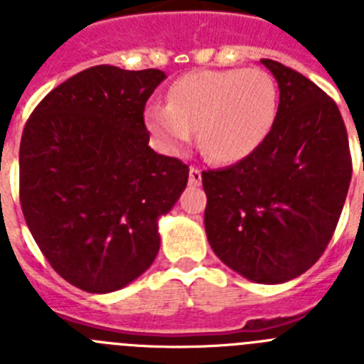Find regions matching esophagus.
I'll use <instances>...</instances> for the list:
<instances>
[{"instance_id":"34e87169","label":"esophagus","mask_w":364,"mask_h":364,"mask_svg":"<svg viewBox=\"0 0 364 364\" xmlns=\"http://www.w3.org/2000/svg\"><path fill=\"white\" fill-rule=\"evenodd\" d=\"M202 173L198 167H189V186H200Z\"/></svg>"}]
</instances>
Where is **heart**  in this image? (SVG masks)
I'll list each match as a JSON object with an SVG mask.
<instances>
[{
	"label": "heart",
	"mask_w": 364,
	"mask_h": 364,
	"mask_svg": "<svg viewBox=\"0 0 364 364\" xmlns=\"http://www.w3.org/2000/svg\"><path fill=\"white\" fill-rule=\"evenodd\" d=\"M277 111V83L266 70H195L173 82L167 104L147 105L144 122L166 151L184 149L198 129L208 159L235 164L264 144Z\"/></svg>",
	"instance_id": "obj_1"
}]
</instances>
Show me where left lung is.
I'll return each mask as SVG.
<instances>
[{
    "mask_svg": "<svg viewBox=\"0 0 364 364\" xmlns=\"http://www.w3.org/2000/svg\"><path fill=\"white\" fill-rule=\"evenodd\" d=\"M279 83L272 133L253 154L202 173L215 255L259 284L299 277L332 239L352 178L336 102L297 70L260 60Z\"/></svg>",
    "mask_w": 364,
    "mask_h": 364,
    "instance_id": "left-lung-1",
    "label": "left lung"
}]
</instances>
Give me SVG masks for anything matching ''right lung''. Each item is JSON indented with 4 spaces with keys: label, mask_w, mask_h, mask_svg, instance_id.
Listing matches in <instances>:
<instances>
[{
    "label": "right lung",
    "mask_w": 364,
    "mask_h": 364,
    "mask_svg": "<svg viewBox=\"0 0 364 364\" xmlns=\"http://www.w3.org/2000/svg\"><path fill=\"white\" fill-rule=\"evenodd\" d=\"M159 69L96 65L40 102L19 146V202L45 259L89 294L117 291L153 264L159 218L189 169L154 153L144 109Z\"/></svg>",
    "instance_id": "1"
}]
</instances>
